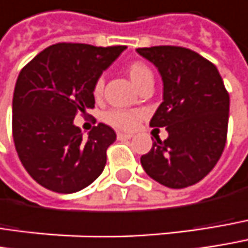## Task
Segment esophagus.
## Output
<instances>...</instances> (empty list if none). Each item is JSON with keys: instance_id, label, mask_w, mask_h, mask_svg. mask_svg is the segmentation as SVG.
Returning <instances> with one entry per match:
<instances>
[{"instance_id": "obj_1", "label": "esophagus", "mask_w": 248, "mask_h": 248, "mask_svg": "<svg viewBox=\"0 0 248 248\" xmlns=\"http://www.w3.org/2000/svg\"><path fill=\"white\" fill-rule=\"evenodd\" d=\"M133 135L130 133H124V132H118V139L119 140H127V139H132Z\"/></svg>"}]
</instances>
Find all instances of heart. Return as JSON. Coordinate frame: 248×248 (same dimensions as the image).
<instances>
[{"instance_id": "heart-1", "label": "heart", "mask_w": 248, "mask_h": 248, "mask_svg": "<svg viewBox=\"0 0 248 248\" xmlns=\"http://www.w3.org/2000/svg\"><path fill=\"white\" fill-rule=\"evenodd\" d=\"M127 75L132 80V83L139 88L145 80L152 79V71L143 62H133L127 66ZM102 89H103V79H96L95 85H93V95L95 96H101ZM139 119V113L138 112H132V110H122V109H110L103 115V121L108 124L116 127V129H122V130H129L132 129Z\"/></svg>"}]
</instances>
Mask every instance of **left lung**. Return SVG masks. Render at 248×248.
<instances>
[{
  "mask_svg": "<svg viewBox=\"0 0 248 248\" xmlns=\"http://www.w3.org/2000/svg\"><path fill=\"white\" fill-rule=\"evenodd\" d=\"M163 80V102L150 126L166 127L140 157L147 174L170 189H183L206 177L218 162L227 139L230 98L210 61L182 46L138 48Z\"/></svg>",
  "mask_w": 248,
  "mask_h": 248,
  "instance_id": "left-lung-1",
  "label": "left lung"
}]
</instances>
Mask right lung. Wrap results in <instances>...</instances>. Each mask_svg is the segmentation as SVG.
Wrapping results in <instances>:
<instances>
[{
    "label": "right lung",
    "mask_w": 248,
    "mask_h": 248,
    "mask_svg": "<svg viewBox=\"0 0 248 248\" xmlns=\"http://www.w3.org/2000/svg\"><path fill=\"white\" fill-rule=\"evenodd\" d=\"M124 49L61 42L19 72L12 99L14 143L22 166L45 189L75 193L105 169L115 130L99 124L83 138L74 119L95 106L96 79Z\"/></svg>",
    "instance_id": "right-lung-1"
}]
</instances>
